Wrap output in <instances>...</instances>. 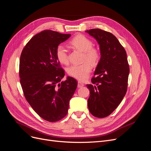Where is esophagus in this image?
<instances>
[{"mask_svg":"<svg viewBox=\"0 0 151 151\" xmlns=\"http://www.w3.org/2000/svg\"><path fill=\"white\" fill-rule=\"evenodd\" d=\"M84 86V83H82L81 81H78V84H77V86H78V88H81V87H83Z\"/></svg>","mask_w":151,"mask_h":151,"instance_id":"esophagus-1","label":"esophagus"}]
</instances>
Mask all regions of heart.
Masks as SVG:
<instances>
[{
	"mask_svg": "<svg viewBox=\"0 0 151 151\" xmlns=\"http://www.w3.org/2000/svg\"><path fill=\"white\" fill-rule=\"evenodd\" d=\"M70 44L72 46L84 53L83 60L86 62L80 65H72L68 68L67 72L70 76L80 81L88 78L91 72V65H96L100 59V53L96 48H93L91 41L83 35H77L73 38ZM56 57L59 62L62 64L68 63V53L63 45H59L56 48Z\"/></svg>",
	"mask_w": 151,
	"mask_h": 151,
	"instance_id": "b5f03b06",
	"label": "heart"
}]
</instances>
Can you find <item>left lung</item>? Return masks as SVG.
I'll return each instance as SVG.
<instances>
[{
  "label": "left lung",
  "instance_id": "obj_1",
  "mask_svg": "<svg viewBox=\"0 0 151 151\" xmlns=\"http://www.w3.org/2000/svg\"><path fill=\"white\" fill-rule=\"evenodd\" d=\"M97 41L101 58L94 71L90 91L89 110L98 118H104L115 110L127 93L130 68L125 50L111 33L100 29L86 31Z\"/></svg>",
  "mask_w": 151,
  "mask_h": 151
}]
</instances>
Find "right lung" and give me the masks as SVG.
<instances>
[{"instance_id": "add662e5", "label": "right lung", "mask_w": 151, "mask_h": 151, "mask_svg": "<svg viewBox=\"0 0 151 151\" xmlns=\"http://www.w3.org/2000/svg\"><path fill=\"white\" fill-rule=\"evenodd\" d=\"M45 30L35 35L22 50L19 62L20 83L27 101L44 120L57 122L65 117L77 83L68 76L56 57V48L70 37Z\"/></svg>"}]
</instances>
